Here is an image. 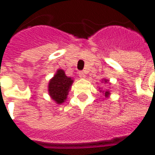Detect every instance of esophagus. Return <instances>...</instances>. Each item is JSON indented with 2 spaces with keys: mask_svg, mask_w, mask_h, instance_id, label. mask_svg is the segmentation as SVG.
<instances>
[{
  "mask_svg": "<svg viewBox=\"0 0 155 155\" xmlns=\"http://www.w3.org/2000/svg\"><path fill=\"white\" fill-rule=\"evenodd\" d=\"M79 77L81 78H85L86 75L84 74V71H80V72H79Z\"/></svg>",
  "mask_w": 155,
  "mask_h": 155,
  "instance_id": "esophagus-1",
  "label": "esophagus"
}]
</instances>
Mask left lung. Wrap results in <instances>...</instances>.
I'll return each mask as SVG.
<instances>
[{
  "label": "left lung",
  "mask_w": 155,
  "mask_h": 155,
  "mask_svg": "<svg viewBox=\"0 0 155 155\" xmlns=\"http://www.w3.org/2000/svg\"><path fill=\"white\" fill-rule=\"evenodd\" d=\"M101 83H104V84H108L109 83V79H106V78H103L102 79V81H101ZM109 84H110V83H109ZM100 89V93H102L103 94H104V98L105 99H107V98H109L110 97V89H104V90H103V88H99Z\"/></svg>",
  "instance_id": "obj_1"
}]
</instances>
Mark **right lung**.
<instances>
[{
  "instance_id": "right-lung-1",
  "label": "right lung",
  "mask_w": 155,
  "mask_h": 155,
  "mask_svg": "<svg viewBox=\"0 0 155 155\" xmlns=\"http://www.w3.org/2000/svg\"><path fill=\"white\" fill-rule=\"evenodd\" d=\"M73 81L72 78L66 75L64 70L58 69L48 84V93L52 100L57 104H63L67 100Z\"/></svg>"
}]
</instances>
